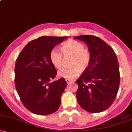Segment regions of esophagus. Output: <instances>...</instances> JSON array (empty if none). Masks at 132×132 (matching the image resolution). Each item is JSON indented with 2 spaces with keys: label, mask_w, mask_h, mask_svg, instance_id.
I'll return each mask as SVG.
<instances>
[{
  "label": "esophagus",
  "mask_w": 132,
  "mask_h": 132,
  "mask_svg": "<svg viewBox=\"0 0 132 132\" xmlns=\"http://www.w3.org/2000/svg\"><path fill=\"white\" fill-rule=\"evenodd\" d=\"M66 82H67V84H69L70 82H72V80H68V79H66Z\"/></svg>",
  "instance_id": "34e87169"
}]
</instances>
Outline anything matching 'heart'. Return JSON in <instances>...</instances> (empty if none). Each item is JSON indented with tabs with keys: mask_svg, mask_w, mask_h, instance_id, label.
Instances as JSON below:
<instances>
[{
	"mask_svg": "<svg viewBox=\"0 0 132 132\" xmlns=\"http://www.w3.org/2000/svg\"><path fill=\"white\" fill-rule=\"evenodd\" d=\"M61 51L65 58L71 57L69 68H64L58 72V76L68 80H73L77 77L81 72H83L88 69L91 60L90 52L84 48L80 42L69 40L63 43ZM50 60L54 67L60 69L63 64V57L61 52L52 50L50 53Z\"/></svg>",
	"mask_w": 132,
	"mask_h": 132,
	"instance_id": "1",
	"label": "heart"
}]
</instances>
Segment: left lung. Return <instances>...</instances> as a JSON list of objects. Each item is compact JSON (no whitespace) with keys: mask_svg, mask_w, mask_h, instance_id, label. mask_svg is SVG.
<instances>
[{"mask_svg":"<svg viewBox=\"0 0 132 132\" xmlns=\"http://www.w3.org/2000/svg\"><path fill=\"white\" fill-rule=\"evenodd\" d=\"M84 42L91 55L89 66L76 81L77 99L86 111L98 113L108 109L115 101L119 89V64L111 47L97 37H75Z\"/></svg>","mask_w":132,"mask_h":132,"instance_id":"obj_1","label":"left lung"}]
</instances>
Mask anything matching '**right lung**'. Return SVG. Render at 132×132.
<instances>
[{"label": "right lung", "mask_w": 132, "mask_h": 132, "mask_svg": "<svg viewBox=\"0 0 132 132\" xmlns=\"http://www.w3.org/2000/svg\"><path fill=\"white\" fill-rule=\"evenodd\" d=\"M68 37L42 36L29 42L15 61V85L24 106L39 115H48L59 109L61 96L66 86L64 78L51 82L57 70L50 53Z\"/></svg>", "instance_id": "obj_1"}]
</instances>
